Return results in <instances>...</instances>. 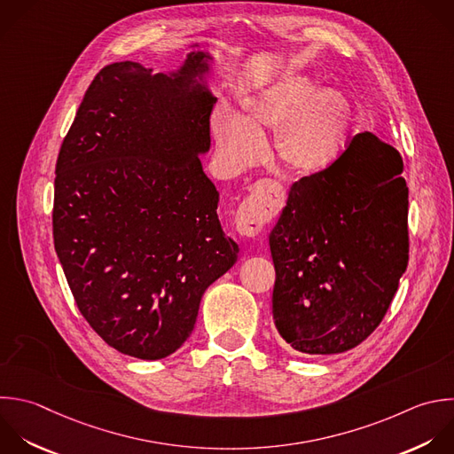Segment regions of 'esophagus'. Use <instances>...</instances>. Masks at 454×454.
<instances>
[{
  "mask_svg": "<svg viewBox=\"0 0 454 454\" xmlns=\"http://www.w3.org/2000/svg\"><path fill=\"white\" fill-rule=\"evenodd\" d=\"M280 190L270 181L259 183L252 193L241 202L236 213V229L241 236L255 238L261 234L266 220L271 216Z\"/></svg>",
  "mask_w": 454,
  "mask_h": 454,
  "instance_id": "esophagus-1",
  "label": "esophagus"
}]
</instances>
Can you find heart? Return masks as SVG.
Masks as SVG:
<instances>
[{"label": "heart", "mask_w": 454, "mask_h": 454, "mask_svg": "<svg viewBox=\"0 0 454 454\" xmlns=\"http://www.w3.org/2000/svg\"><path fill=\"white\" fill-rule=\"evenodd\" d=\"M314 90V80L291 74L275 80L241 101L239 119L218 110L213 133L220 154L232 168L264 156V137L273 133V151L287 170L316 176L342 154L351 128V105L337 90Z\"/></svg>", "instance_id": "1"}]
</instances>
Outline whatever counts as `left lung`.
<instances>
[{
	"instance_id": "obj_1",
	"label": "left lung",
	"mask_w": 454,
	"mask_h": 454,
	"mask_svg": "<svg viewBox=\"0 0 454 454\" xmlns=\"http://www.w3.org/2000/svg\"><path fill=\"white\" fill-rule=\"evenodd\" d=\"M399 153L356 135L325 172L291 186L270 232L273 321L305 355L342 353L381 323L408 264Z\"/></svg>"
}]
</instances>
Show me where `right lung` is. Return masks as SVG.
<instances>
[{
    "mask_svg": "<svg viewBox=\"0 0 454 454\" xmlns=\"http://www.w3.org/2000/svg\"><path fill=\"white\" fill-rule=\"evenodd\" d=\"M190 48L167 73L106 66L57 161L53 238L76 305L105 342L142 360L183 346L206 289L239 254L200 163L211 147L215 59Z\"/></svg>",
    "mask_w": 454,
    "mask_h": 454,
    "instance_id": "add662e5",
    "label": "right lung"
}]
</instances>
